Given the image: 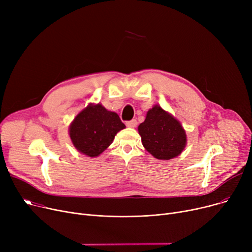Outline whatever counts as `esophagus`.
Instances as JSON below:
<instances>
[{
	"mask_svg": "<svg viewBox=\"0 0 252 252\" xmlns=\"http://www.w3.org/2000/svg\"><path fill=\"white\" fill-rule=\"evenodd\" d=\"M126 126H128V127H136V126H137V121H136V119H131V121L126 122Z\"/></svg>",
	"mask_w": 252,
	"mask_h": 252,
	"instance_id": "1",
	"label": "esophagus"
}]
</instances>
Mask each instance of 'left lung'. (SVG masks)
Masks as SVG:
<instances>
[{
	"label": "left lung",
	"instance_id": "obj_1",
	"mask_svg": "<svg viewBox=\"0 0 252 252\" xmlns=\"http://www.w3.org/2000/svg\"><path fill=\"white\" fill-rule=\"evenodd\" d=\"M138 130L144 148L157 159L169 160L186 147L187 136L181 123L159 105L148 110Z\"/></svg>",
	"mask_w": 252,
	"mask_h": 252
}]
</instances>
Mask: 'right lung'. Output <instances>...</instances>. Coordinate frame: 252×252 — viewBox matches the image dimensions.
<instances>
[{
	"instance_id": "right-lung-1",
	"label": "right lung",
	"mask_w": 252,
	"mask_h": 252,
	"mask_svg": "<svg viewBox=\"0 0 252 252\" xmlns=\"http://www.w3.org/2000/svg\"><path fill=\"white\" fill-rule=\"evenodd\" d=\"M125 127L117 113L108 111L100 103H91L74 117L69 126V136L78 152L97 157Z\"/></svg>"
}]
</instances>
